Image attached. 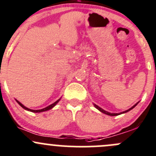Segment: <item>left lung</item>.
Wrapping results in <instances>:
<instances>
[{
  "label": "left lung",
  "instance_id": "1",
  "mask_svg": "<svg viewBox=\"0 0 156 156\" xmlns=\"http://www.w3.org/2000/svg\"><path fill=\"white\" fill-rule=\"evenodd\" d=\"M137 103H136V104H135L134 106H132V107L130 108H129V109H127V110H126V111H125V112H121V113H110V112H108L105 111V110H103V108H101L100 107H99V106H97V105L94 104V106H95V107L97 108V109L100 110V111L101 112L104 113V114H106V115H111V116H115V115H120V114H122V113L127 112H129V111H130V110H131L132 108H134L135 106H136V105H137Z\"/></svg>",
  "mask_w": 156,
  "mask_h": 156
}]
</instances>
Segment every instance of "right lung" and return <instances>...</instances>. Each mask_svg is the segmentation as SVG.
<instances>
[{"label": "right lung", "mask_w": 156, "mask_h": 156, "mask_svg": "<svg viewBox=\"0 0 156 156\" xmlns=\"http://www.w3.org/2000/svg\"><path fill=\"white\" fill-rule=\"evenodd\" d=\"M59 100H60V99H59ZM59 100H58L57 101H56V102H55V103H53V104L50 105V106H48V107H46V108H42V109H38V110H32V109H30V108H26V106H23V105L21 103H20V102H19L18 100H16V102H17V103H19V104L20 105V106H22V107H23V108H25V109H26V110H29V111H31V112H41L48 111V110L50 109V108H53V106H56V103H58V102L59 101Z\"/></svg>", "instance_id": "obj_1"}]
</instances>
